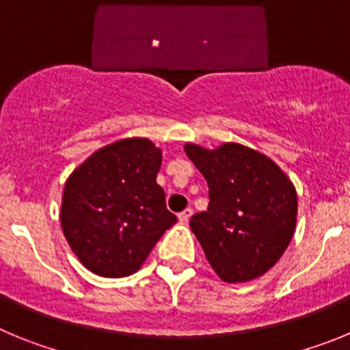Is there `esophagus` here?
I'll return each instance as SVG.
<instances>
[{
    "instance_id": "1",
    "label": "esophagus",
    "mask_w": 350,
    "mask_h": 350,
    "mask_svg": "<svg viewBox=\"0 0 350 350\" xmlns=\"http://www.w3.org/2000/svg\"><path fill=\"white\" fill-rule=\"evenodd\" d=\"M191 215H193V208L182 210V212L178 213V221H180V222H187L191 219Z\"/></svg>"
}]
</instances>
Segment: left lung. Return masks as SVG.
<instances>
[{
    "label": "left lung",
    "mask_w": 350,
    "mask_h": 350,
    "mask_svg": "<svg viewBox=\"0 0 350 350\" xmlns=\"http://www.w3.org/2000/svg\"><path fill=\"white\" fill-rule=\"evenodd\" d=\"M185 154L208 184V208L191 230L224 282H247L279 261L295 234L298 198L270 157L240 144L215 150L187 144Z\"/></svg>",
    "instance_id": "obj_1"
}]
</instances>
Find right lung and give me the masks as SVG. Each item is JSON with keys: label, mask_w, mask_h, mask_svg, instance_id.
Returning <instances> with one entry per match:
<instances>
[{"label": "right lung", "mask_w": 350, "mask_h": 350, "mask_svg": "<svg viewBox=\"0 0 350 350\" xmlns=\"http://www.w3.org/2000/svg\"><path fill=\"white\" fill-rule=\"evenodd\" d=\"M161 150L147 138H126L96 150L64 184L61 226L83 267L100 277L140 270L177 217L156 182Z\"/></svg>", "instance_id": "right-lung-1"}]
</instances>
